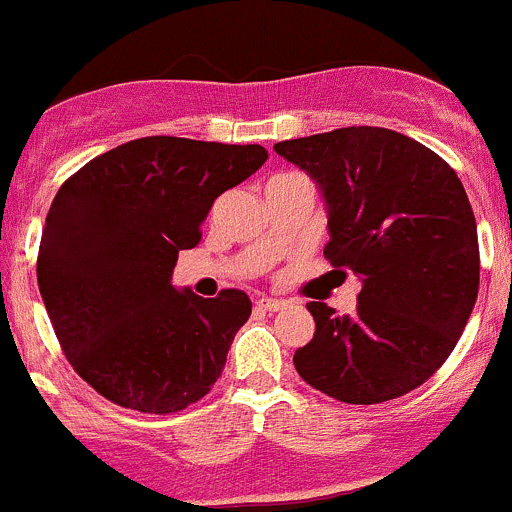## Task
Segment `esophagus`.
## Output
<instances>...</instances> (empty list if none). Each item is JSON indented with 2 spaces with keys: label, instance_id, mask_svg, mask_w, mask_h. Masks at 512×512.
Listing matches in <instances>:
<instances>
[{
  "label": "esophagus",
  "instance_id": "34e87169",
  "mask_svg": "<svg viewBox=\"0 0 512 512\" xmlns=\"http://www.w3.org/2000/svg\"><path fill=\"white\" fill-rule=\"evenodd\" d=\"M256 306L261 308V311H281V308H286V301L283 298H268V296H261L256 301Z\"/></svg>",
  "mask_w": 512,
  "mask_h": 512
}]
</instances>
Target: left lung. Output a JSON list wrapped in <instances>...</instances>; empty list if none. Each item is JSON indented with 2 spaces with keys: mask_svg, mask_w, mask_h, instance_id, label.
<instances>
[{
  "mask_svg": "<svg viewBox=\"0 0 512 512\" xmlns=\"http://www.w3.org/2000/svg\"><path fill=\"white\" fill-rule=\"evenodd\" d=\"M321 189L323 256L361 278L356 313L308 303L316 333L293 356L316 391L373 406L426 383L478 298V229L458 174L416 139L346 126L273 146Z\"/></svg>",
  "mask_w": 512,
  "mask_h": 512,
  "instance_id": "obj_1",
  "label": "left lung"
}]
</instances>
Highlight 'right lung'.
Returning a JSON list of instances; mask_svg holds the SVG:
<instances>
[{
	"mask_svg": "<svg viewBox=\"0 0 512 512\" xmlns=\"http://www.w3.org/2000/svg\"><path fill=\"white\" fill-rule=\"evenodd\" d=\"M268 159L258 144L144 136L96 156L57 191L37 258L39 293L64 356L106 401L184 411L226 366L251 298L171 286L179 251L224 191Z\"/></svg>",
	"mask_w": 512,
	"mask_h": 512,
	"instance_id": "add662e5",
	"label": "right lung"
}]
</instances>
